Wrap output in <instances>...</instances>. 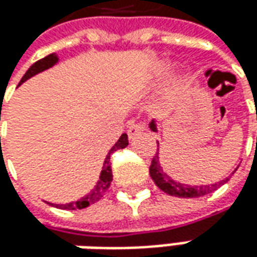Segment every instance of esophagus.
<instances>
[{
	"mask_svg": "<svg viewBox=\"0 0 257 257\" xmlns=\"http://www.w3.org/2000/svg\"><path fill=\"white\" fill-rule=\"evenodd\" d=\"M144 131H145V125L144 123H131L128 128V137L135 138L141 132H144Z\"/></svg>",
	"mask_w": 257,
	"mask_h": 257,
	"instance_id": "34e87169",
	"label": "esophagus"
}]
</instances>
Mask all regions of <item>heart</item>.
<instances>
[{
    "label": "heart",
    "mask_w": 257,
    "mask_h": 257,
    "mask_svg": "<svg viewBox=\"0 0 257 257\" xmlns=\"http://www.w3.org/2000/svg\"><path fill=\"white\" fill-rule=\"evenodd\" d=\"M168 71H169V64L165 62V64H162L161 68H159V72H161V74H165V72H168Z\"/></svg>",
    "instance_id": "1"
}]
</instances>
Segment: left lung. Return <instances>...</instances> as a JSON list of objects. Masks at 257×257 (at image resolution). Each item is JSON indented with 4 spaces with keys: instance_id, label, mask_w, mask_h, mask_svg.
Returning <instances> with one entry per match:
<instances>
[{
    "instance_id": "left-lung-1",
    "label": "left lung",
    "mask_w": 257,
    "mask_h": 257,
    "mask_svg": "<svg viewBox=\"0 0 257 257\" xmlns=\"http://www.w3.org/2000/svg\"><path fill=\"white\" fill-rule=\"evenodd\" d=\"M149 129L152 132H158V126H156V119H152L149 122ZM159 146V142H158ZM149 173L151 178L154 179L156 186L161 190H164L165 193L171 195V196H178V198H199V196H205L210 192L217 189V186H220L225 181L229 178H226L219 183H213V185H200V186H190V185H185L181 182H176L171 179L169 175H166L162 169V166L159 164V149L156 152V155L152 159V164L149 166Z\"/></svg>"
}]
</instances>
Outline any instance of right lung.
Wrapping results in <instances>:
<instances>
[{
  "instance_id": "add662e5",
  "label": "right lung",
  "mask_w": 257,
  "mask_h": 257,
  "mask_svg": "<svg viewBox=\"0 0 257 257\" xmlns=\"http://www.w3.org/2000/svg\"><path fill=\"white\" fill-rule=\"evenodd\" d=\"M58 61H59V58H58V55L55 54V52H54V54H49L48 57L42 58V59H40V61H37V62H35L34 65H31L30 69L25 72V75L21 78L20 85L24 84L27 79H30V78H32L34 75H37V74H40V72H42V71H45V69H49L51 67H54L55 64H58ZM128 144H129L128 135H126V134H122L119 139H118V142L112 146L111 151L108 152V155H106V158H105V162H103V166H102L99 179H98L96 185L93 186V189L91 190L88 195H85V196H82L81 199L75 200V202L62 203V205H57V203H49V205H55V208H59V209L76 210V209L88 208L89 205H92V203H95V202H98V200L101 199L102 196L105 195V192L108 190V188L111 186L112 171H111V162H109L111 155L115 152V151H118V149H123V148H126Z\"/></svg>"
}]
</instances>
